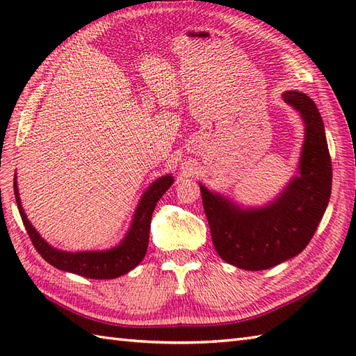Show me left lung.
<instances>
[{
  "label": "left lung",
  "instance_id": "left-lung-1",
  "mask_svg": "<svg viewBox=\"0 0 356 356\" xmlns=\"http://www.w3.org/2000/svg\"><path fill=\"white\" fill-rule=\"evenodd\" d=\"M283 101L306 125L298 176L264 208H240L200 184L203 209L217 254L246 270L274 268L309 245L327 208L332 163L324 124L315 102L305 93L284 92Z\"/></svg>",
  "mask_w": 356,
  "mask_h": 356
}]
</instances>
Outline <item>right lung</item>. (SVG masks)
Segmentation results:
<instances>
[{
  "mask_svg": "<svg viewBox=\"0 0 356 356\" xmlns=\"http://www.w3.org/2000/svg\"><path fill=\"white\" fill-rule=\"evenodd\" d=\"M172 176H162L156 182L149 185L148 190L143 193L138 208L131 222V228L128 229L127 236L116 248H111L108 251H86V252H65L50 246L36 229L27 220V216L22 209L18 185H17V174L13 179V193L17 199V205L19 214L24 223L27 234L38 254H41L42 259L65 272L78 274L93 280H110L118 278L134 269L143 260L147 254L148 240H149V226L151 216L161 200L162 195L168 191L172 185Z\"/></svg>",
  "mask_w": 356,
  "mask_h": 356,
  "instance_id": "right-lung-1",
  "label": "right lung"
}]
</instances>
